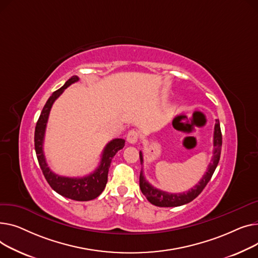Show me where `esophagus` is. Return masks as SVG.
I'll return each mask as SVG.
<instances>
[{"mask_svg":"<svg viewBox=\"0 0 258 258\" xmlns=\"http://www.w3.org/2000/svg\"><path fill=\"white\" fill-rule=\"evenodd\" d=\"M139 140V132L136 130H130L127 134V142L129 144H135Z\"/></svg>","mask_w":258,"mask_h":258,"instance_id":"obj_1","label":"esophagus"}]
</instances>
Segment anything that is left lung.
Returning a JSON list of instances; mask_svg holds the SVG:
<instances>
[{
  "label": "left lung",
  "instance_id": "1",
  "mask_svg": "<svg viewBox=\"0 0 258 258\" xmlns=\"http://www.w3.org/2000/svg\"><path fill=\"white\" fill-rule=\"evenodd\" d=\"M221 149H222V132L220 127V122L219 119H217L216 125H215V132H214V155H213V158H211V162L208 165L206 173L203 175L202 179L199 181L198 184H196L192 188H190L187 191H183L180 194H171L168 191L160 190L151 185L146 180L144 176V172L142 170L140 175V187L142 192L145 195V197L151 204L159 206V207H176V206H181L191 202L195 198H197V197L201 194V191L209 182L211 177H213L220 160ZM140 158H141V163L143 164L144 158H143L142 152H140Z\"/></svg>",
  "mask_w": 258,
  "mask_h": 258
}]
</instances>
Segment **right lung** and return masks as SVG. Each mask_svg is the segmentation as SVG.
<instances>
[{"label":"right lung","instance_id":"right-lung-1","mask_svg":"<svg viewBox=\"0 0 258 258\" xmlns=\"http://www.w3.org/2000/svg\"><path fill=\"white\" fill-rule=\"evenodd\" d=\"M78 80L79 77H77V76H73V77H71L64 83L62 87H60L56 92H54L47 101V103H45L36 123L34 133V146L39 166L50 186L56 192L66 197V198L76 201H89L96 199L104 190L106 183H107L108 171L110 168L111 160L113 156L116 154L117 151L124 148L125 141L122 139H114L111 142H109L103 150L100 165L96 169V171H94L92 174L80 178L59 176L53 173L48 166L47 160H45L43 154L44 133L45 128H47L48 118L52 106L56 99L64 92V89L67 87H69L71 84L75 82H77Z\"/></svg>","mask_w":258,"mask_h":258}]
</instances>
